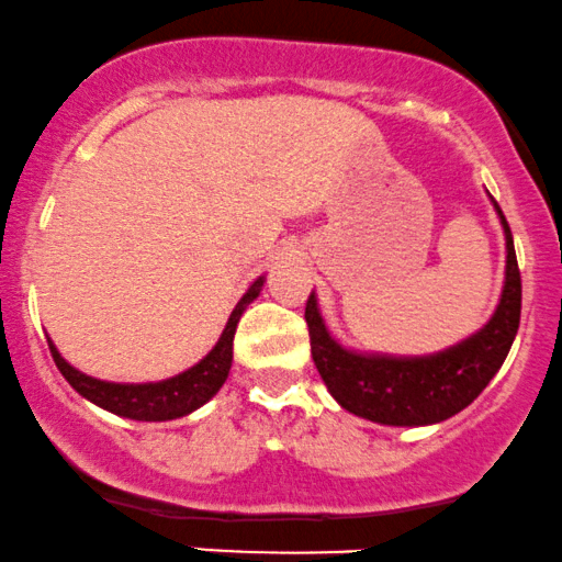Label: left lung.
<instances>
[{"label": "left lung", "mask_w": 562, "mask_h": 562, "mask_svg": "<svg viewBox=\"0 0 562 562\" xmlns=\"http://www.w3.org/2000/svg\"><path fill=\"white\" fill-rule=\"evenodd\" d=\"M494 207L507 247L503 296L481 331L445 352L426 358L352 352L328 334L315 292H310L305 305L310 352L323 384L345 411L384 426L439 424L465 411L503 368L520 323V270L510 226L497 202Z\"/></svg>", "instance_id": "left-lung-1"}]
</instances>
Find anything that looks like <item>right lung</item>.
Returning <instances> with one entry per match:
<instances>
[{"label":"right lung","mask_w":562,"mask_h":562,"mask_svg":"<svg viewBox=\"0 0 562 562\" xmlns=\"http://www.w3.org/2000/svg\"><path fill=\"white\" fill-rule=\"evenodd\" d=\"M262 276L252 286L247 289V294L241 296L239 305L234 307L231 318L223 328L217 345L210 349L207 358H202L196 366H191L189 371L173 375V379L155 381V384H112V381H99L91 379L81 371L63 360V355L57 352V347L49 341V352L55 358V366L59 373L65 375V381L76 389L81 397H86L94 405L104 407V411L123 415L131 420H173L183 418V415L194 413L196 407H202L204 402L213 400L217 389L226 384L231 360H234V334L236 323H239L241 313L252 300H257L262 289Z\"/></svg>","instance_id":"1"}]
</instances>
